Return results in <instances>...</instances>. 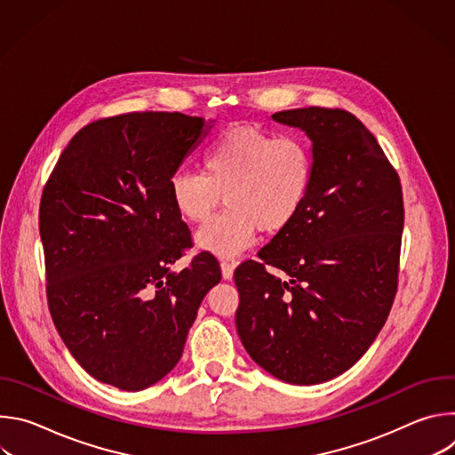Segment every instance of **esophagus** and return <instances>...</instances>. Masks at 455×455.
Segmentation results:
<instances>
[{
    "mask_svg": "<svg viewBox=\"0 0 455 455\" xmlns=\"http://www.w3.org/2000/svg\"><path fill=\"white\" fill-rule=\"evenodd\" d=\"M234 267H235V263H232V261H221V274H223V279H230V277H232Z\"/></svg>",
    "mask_w": 455,
    "mask_h": 455,
    "instance_id": "esophagus-1",
    "label": "esophagus"
}]
</instances>
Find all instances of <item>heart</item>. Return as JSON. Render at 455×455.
<instances>
[{"instance_id":"obj_1","label":"heart","mask_w":455,"mask_h":455,"mask_svg":"<svg viewBox=\"0 0 455 455\" xmlns=\"http://www.w3.org/2000/svg\"><path fill=\"white\" fill-rule=\"evenodd\" d=\"M313 183V156L295 137L235 125L205 151L202 172L178 171L171 202L190 225L207 223L225 196L227 211L198 232L196 243L220 257L248 248L257 230H286L306 205Z\"/></svg>"}]
</instances>
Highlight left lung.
Returning <instances> with one entry per match:
<instances>
[{"label":"left lung","mask_w":455,"mask_h":455,"mask_svg":"<svg viewBox=\"0 0 455 455\" xmlns=\"http://www.w3.org/2000/svg\"><path fill=\"white\" fill-rule=\"evenodd\" d=\"M272 118L311 139L313 183L297 220L259 250V261L235 268V326L255 363L283 381L313 385L355 365L391 313L403 192L353 113L311 106Z\"/></svg>","instance_id":"8db88e82"}]
</instances>
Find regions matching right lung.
Listing matches in <instances>:
<instances>
[{
  "label": "right lung",
  "instance_id": "right-lung-1",
  "mask_svg": "<svg viewBox=\"0 0 455 455\" xmlns=\"http://www.w3.org/2000/svg\"><path fill=\"white\" fill-rule=\"evenodd\" d=\"M204 125L178 111L99 118L64 148L43 188L52 320L81 367L122 391H142L178 363L204 297L221 281L211 251L171 272L192 237L169 183Z\"/></svg>",
  "mask_w": 455,
  "mask_h": 455
}]
</instances>
